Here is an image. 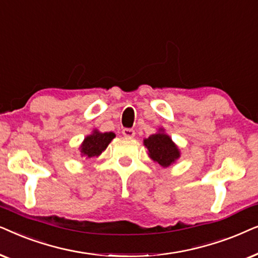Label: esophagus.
Wrapping results in <instances>:
<instances>
[{
  "instance_id": "esophagus-1",
  "label": "esophagus",
  "mask_w": 258,
  "mask_h": 258,
  "mask_svg": "<svg viewBox=\"0 0 258 258\" xmlns=\"http://www.w3.org/2000/svg\"><path fill=\"white\" fill-rule=\"evenodd\" d=\"M122 136L126 138H133L136 136V132L132 128H123L122 130Z\"/></svg>"
}]
</instances>
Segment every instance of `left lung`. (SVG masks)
Instances as JSON below:
<instances>
[{"instance_id":"1","label":"left lung","mask_w":258,"mask_h":258,"mask_svg":"<svg viewBox=\"0 0 258 258\" xmlns=\"http://www.w3.org/2000/svg\"><path fill=\"white\" fill-rule=\"evenodd\" d=\"M144 145L149 150L151 159L163 167H169L180 157L179 149L164 132V128H159L157 133L144 139Z\"/></svg>"}]
</instances>
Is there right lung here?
<instances>
[{"label": "right lung", "instance_id": "right-lung-1", "mask_svg": "<svg viewBox=\"0 0 258 258\" xmlns=\"http://www.w3.org/2000/svg\"><path fill=\"white\" fill-rule=\"evenodd\" d=\"M115 135L113 132L101 133L98 130H94L92 135H89L84 139L80 145L81 156L87 158L98 157L104 152L108 144L112 142Z\"/></svg>", "mask_w": 258, "mask_h": 258}]
</instances>
